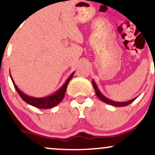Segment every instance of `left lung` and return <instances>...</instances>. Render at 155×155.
Returning <instances> with one entry per match:
<instances>
[{
	"mask_svg": "<svg viewBox=\"0 0 155 155\" xmlns=\"http://www.w3.org/2000/svg\"><path fill=\"white\" fill-rule=\"evenodd\" d=\"M92 85H93V87L95 90L96 95H97V97H99V99H101L103 102L106 103V104H107L111 105V106H117V107H118V106L119 107H122V106H127V105L130 104L131 103L133 102V101L136 99V97H135V98L132 99V100L128 101H125V102H116V101H111V100H110V99L107 98V97H105V96L103 95L102 93H101L100 90H99L98 87H97V84H96L95 81H94L93 79H92Z\"/></svg>",
	"mask_w": 155,
	"mask_h": 155,
	"instance_id": "left-lung-1",
	"label": "left lung"
}]
</instances>
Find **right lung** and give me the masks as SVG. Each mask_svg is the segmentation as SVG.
<instances>
[{
	"mask_svg": "<svg viewBox=\"0 0 155 155\" xmlns=\"http://www.w3.org/2000/svg\"><path fill=\"white\" fill-rule=\"evenodd\" d=\"M74 71L71 74V76H69L68 79L66 80L65 83L63 84V86L60 87L58 91H56L54 93H53L52 95L47 96V97H32V96H29L26 94L23 93L17 87V85L15 84V81H14L13 79H12V75L10 74L11 79H12V82L14 84V86L17 90V92H18V94L22 97V99L25 102H26L27 104L31 105V106H34V107L38 108H50L52 107H54L57 105H58L61 102V101L63 100L64 96H65V91H66V89L68 84L70 80L72 79L73 76L74 74Z\"/></svg>",
	"mask_w": 155,
	"mask_h": 155,
	"instance_id": "obj_1",
	"label": "right lung"
}]
</instances>
